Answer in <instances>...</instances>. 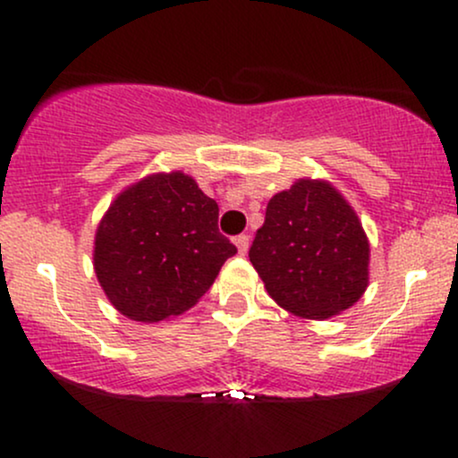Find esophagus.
I'll return each instance as SVG.
<instances>
[{
  "instance_id": "esophagus-1",
  "label": "esophagus",
  "mask_w": 458,
  "mask_h": 458,
  "mask_svg": "<svg viewBox=\"0 0 458 458\" xmlns=\"http://www.w3.org/2000/svg\"><path fill=\"white\" fill-rule=\"evenodd\" d=\"M234 245H236V250H239V254L241 256H245L247 254V247H250V236L247 234H239L234 239Z\"/></svg>"
}]
</instances>
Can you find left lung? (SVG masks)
Segmentation results:
<instances>
[{
	"instance_id": "1",
	"label": "left lung",
	"mask_w": 458,
	"mask_h": 458,
	"mask_svg": "<svg viewBox=\"0 0 458 458\" xmlns=\"http://www.w3.org/2000/svg\"><path fill=\"white\" fill-rule=\"evenodd\" d=\"M250 260L277 306L303 318H329L364 295L370 245L338 189L299 178L267 204Z\"/></svg>"
}]
</instances>
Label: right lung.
Returning a JSON list of instances; mask_svg holds the SVG:
<instances>
[{
    "instance_id": "1",
    "label": "right lung",
    "mask_w": 458,
    "mask_h": 458,
    "mask_svg": "<svg viewBox=\"0 0 458 458\" xmlns=\"http://www.w3.org/2000/svg\"><path fill=\"white\" fill-rule=\"evenodd\" d=\"M219 207L182 172L150 174L118 193L94 236V273L112 306L140 323L187 312L236 247Z\"/></svg>"
}]
</instances>
